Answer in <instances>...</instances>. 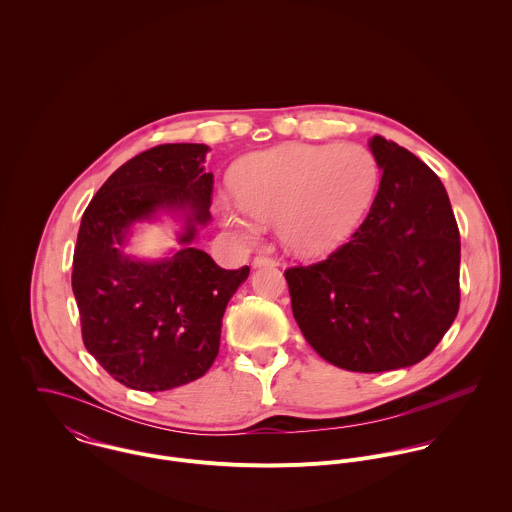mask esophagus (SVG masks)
Wrapping results in <instances>:
<instances>
[{"label": "esophagus", "instance_id": "1", "mask_svg": "<svg viewBox=\"0 0 512 512\" xmlns=\"http://www.w3.org/2000/svg\"><path fill=\"white\" fill-rule=\"evenodd\" d=\"M254 268H262V266H278V260L276 258H272V256H262V254H258L256 258H254Z\"/></svg>", "mask_w": 512, "mask_h": 512}]
</instances>
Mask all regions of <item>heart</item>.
I'll list each match as a JSON object with an SVG mask.
<instances>
[{
    "mask_svg": "<svg viewBox=\"0 0 512 512\" xmlns=\"http://www.w3.org/2000/svg\"><path fill=\"white\" fill-rule=\"evenodd\" d=\"M380 183V163L361 144H284L244 157L234 171L236 203L220 201L222 219L254 236L262 220L299 256L343 244L365 219Z\"/></svg>",
    "mask_w": 512,
    "mask_h": 512,
    "instance_id": "1",
    "label": "heart"
}]
</instances>
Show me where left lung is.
<instances>
[{
	"label": "left lung",
	"instance_id": "8db88e82",
	"mask_svg": "<svg viewBox=\"0 0 512 512\" xmlns=\"http://www.w3.org/2000/svg\"><path fill=\"white\" fill-rule=\"evenodd\" d=\"M382 179L349 242L284 272L305 341L331 365L384 372L424 361L459 311V228L438 175L374 136Z\"/></svg>",
	"mask_w": 512,
	"mask_h": 512
}]
</instances>
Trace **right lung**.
Listing matches in <instances>:
<instances>
[{"mask_svg":"<svg viewBox=\"0 0 512 512\" xmlns=\"http://www.w3.org/2000/svg\"><path fill=\"white\" fill-rule=\"evenodd\" d=\"M205 144H163L118 167L86 207L74 246L73 292L86 351L120 384L161 392L201 378L219 355L222 315L250 268L224 270L193 248L211 220ZM186 213V244L161 263L123 252L134 221Z\"/></svg>","mask_w":512,"mask_h":512,"instance_id":"obj_1","label":"right lung"}]
</instances>
